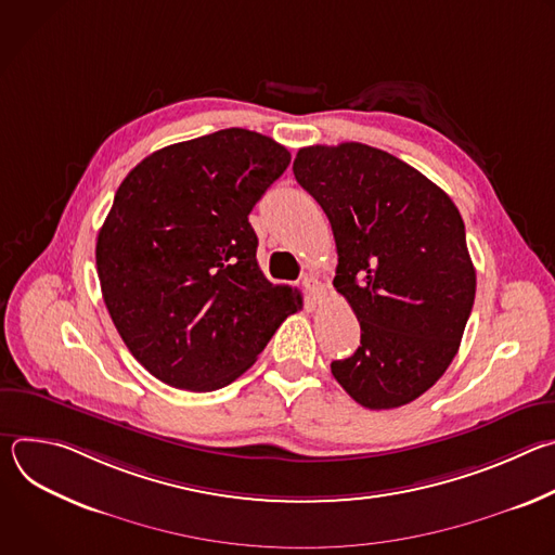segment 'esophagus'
<instances>
[{
	"mask_svg": "<svg viewBox=\"0 0 555 555\" xmlns=\"http://www.w3.org/2000/svg\"><path fill=\"white\" fill-rule=\"evenodd\" d=\"M302 289L315 300L323 296V283L315 279V276H302Z\"/></svg>",
	"mask_w": 555,
	"mask_h": 555,
	"instance_id": "esophagus-1",
	"label": "esophagus"
}]
</instances>
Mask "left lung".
<instances>
[{
  "mask_svg": "<svg viewBox=\"0 0 555 555\" xmlns=\"http://www.w3.org/2000/svg\"><path fill=\"white\" fill-rule=\"evenodd\" d=\"M296 182L330 217L334 287L360 321V347L332 362L371 411L424 395L450 366L477 292L452 199L411 165L362 142L296 153Z\"/></svg>",
  "mask_w": 555,
  "mask_h": 555,
  "instance_id": "8db88e82",
  "label": "left lung"
}]
</instances>
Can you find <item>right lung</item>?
Returning <instances> with one entry per match:
<instances>
[{
    "label": "right lung",
    "instance_id": "1",
    "mask_svg": "<svg viewBox=\"0 0 555 555\" xmlns=\"http://www.w3.org/2000/svg\"><path fill=\"white\" fill-rule=\"evenodd\" d=\"M292 160L248 129L151 153L116 191L96 270L131 356L160 382L208 392L246 373L302 298L259 263L250 210Z\"/></svg>",
    "mask_w": 555,
    "mask_h": 555
}]
</instances>
